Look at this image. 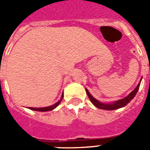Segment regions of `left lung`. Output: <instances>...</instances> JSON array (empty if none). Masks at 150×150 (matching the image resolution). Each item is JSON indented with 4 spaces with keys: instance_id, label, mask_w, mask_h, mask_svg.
Instances as JSON below:
<instances>
[{
    "instance_id": "1",
    "label": "left lung",
    "mask_w": 150,
    "mask_h": 150,
    "mask_svg": "<svg viewBox=\"0 0 150 150\" xmlns=\"http://www.w3.org/2000/svg\"><path fill=\"white\" fill-rule=\"evenodd\" d=\"M142 78L141 79L140 81H142ZM140 84H141V82L139 83L137 86L136 87V88L132 91L130 92L126 97L123 98L121 100H116L115 102H112V103H108V104H106V103H103V102H100V101L97 100L96 98H94L91 94L90 92L88 91V90L86 88V92L88 94V97L90 99L91 102L93 104V105H95L96 107L100 108V109H104V110H115V109H118V108H120L125 107V105L129 104L130 101L132 100L133 98L135 97L137 92L138 91L139 87H140Z\"/></svg>"
}]
</instances>
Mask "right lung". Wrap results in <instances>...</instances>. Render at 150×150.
<instances>
[{
  "mask_svg": "<svg viewBox=\"0 0 150 150\" xmlns=\"http://www.w3.org/2000/svg\"><path fill=\"white\" fill-rule=\"evenodd\" d=\"M62 98H63V94L62 95V96L60 98V100H59L57 103H55L54 104H53L51 106H48V107H43V108H31L30 107L29 108L31 109V110H34V111H38V112H48V111H51L53 109H54L59 104H60V102L62 101Z\"/></svg>",
  "mask_w": 150,
  "mask_h": 150,
  "instance_id": "right-lung-1",
  "label": "right lung"
}]
</instances>
